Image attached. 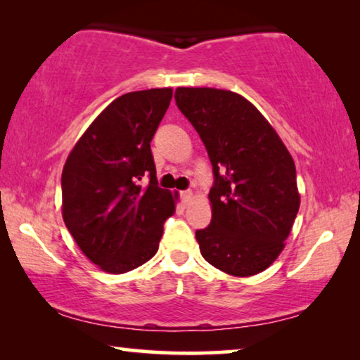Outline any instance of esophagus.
I'll use <instances>...</instances> for the list:
<instances>
[{
  "mask_svg": "<svg viewBox=\"0 0 360 360\" xmlns=\"http://www.w3.org/2000/svg\"><path fill=\"white\" fill-rule=\"evenodd\" d=\"M181 200H184L185 205H188L191 200H193V191L191 190H186V191H181Z\"/></svg>",
  "mask_w": 360,
  "mask_h": 360,
  "instance_id": "esophagus-1",
  "label": "esophagus"
}]
</instances>
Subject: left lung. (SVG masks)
<instances>
[{"label":"left lung","instance_id":"8db88e82","mask_svg":"<svg viewBox=\"0 0 360 360\" xmlns=\"http://www.w3.org/2000/svg\"><path fill=\"white\" fill-rule=\"evenodd\" d=\"M213 165L211 223L196 231L206 262L233 277L264 272L285 248L300 208L297 170L277 131L238 93L175 90Z\"/></svg>","mask_w":360,"mask_h":360}]
</instances>
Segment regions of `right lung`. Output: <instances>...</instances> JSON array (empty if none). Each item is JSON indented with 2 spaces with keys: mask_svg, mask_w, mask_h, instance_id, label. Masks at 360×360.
Listing matches in <instances>:
<instances>
[{
  "mask_svg": "<svg viewBox=\"0 0 360 360\" xmlns=\"http://www.w3.org/2000/svg\"><path fill=\"white\" fill-rule=\"evenodd\" d=\"M172 93L150 88L116 98L63 165V221L82 252L108 274H126L154 257L165 219L175 213L179 193L157 186L150 152Z\"/></svg>",
  "mask_w": 360,
  "mask_h": 360,
  "instance_id": "add662e5",
  "label": "right lung"
}]
</instances>
